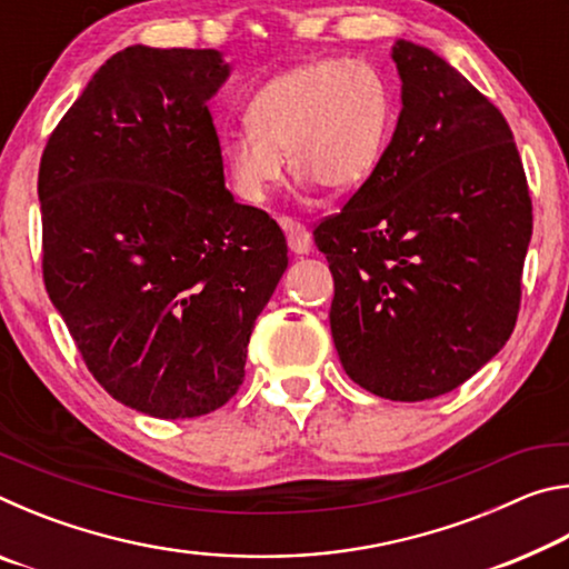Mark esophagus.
Masks as SVG:
<instances>
[{"label":"esophagus","mask_w":569,"mask_h":569,"mask_svg":"<svg viewBox=\"0 0 569 569\" xmlns=\"http://www.w3.org/2000/svg\"><path fill=\"white\" fill-rule=\"evenodd\" d=\"M281 228L286 230L288 248H291L296 256H306L308 250H311V233H308L306 226L296 223L291 218H281Z\"/></svg>","instance_id":"esophagus-1"}]
</instances>
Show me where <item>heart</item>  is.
<instances>
[{"label":"heart","instance_id":"1","mask_svg":"<svg viewBox=\"0 0 569 569\" xmlns=\"http://www.w3.org/2000/svg\"><path fill=\"white\" fill-rule=\"evenodd\" d=\"M248 130L228 132L220 156L236 190L261 203L286 162L329 192H351L387 150L393 94L377 67L346 60L296 64L261 84L246 104Z\"/></svg>","mask_w":569,"mask_h":569}]
</instances>
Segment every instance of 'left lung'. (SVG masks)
<instances>
[{"mask_svg": "<svg viewBox=\"0 0 569 569\" xmlns=\"http://www.w3.org/2000/svg\"><path fill=\"white\" fill-rule=\"evenodd\" d=\"M401 112L373 176L313 240L349 379L391 401L457 389L519 313L532 200L512 130L427 47L399 40Z\"/></svg>", "mask_w": 569, "mask_h": 569, "instance_id": "8db88e82", "label": "left lung"}]
</instances>
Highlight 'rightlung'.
Segmentation results:
<instances>
[{"instance_id":"right-lung-1","label":"right lung","mask_w":569,"mask_h":569,"mask_svg":"<svg viewBox=\"0 0 569 569\" xmlns=\"http://www.w3.org/2000/svg\"><path fill=\"white\" fill-rule=\"evenodd\" d=\"M218 50L134 44L67 110L40 162L42 273L100 387L158 419L223 407L288 266L276 220L236 203L208 100Z\"/></svg>"}]
</instances>
